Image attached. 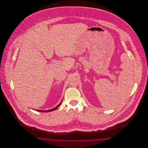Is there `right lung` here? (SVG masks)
I'll use <instances>...</instances> for the list:
<instances>
[{
	"label": "right lung",
	"mask_w": 148,
	"mask_h": 148,
	"mask_svg": "<svg viewBox=\"0 0 148 148\" xmlns=\"http://www.w3.org/2000/svg\"><path fill=\"white\" fill-rule=\"evenodd\" d=\"M62 104V101L60 102V103L59 104V105H58V106H56V108H53V109H50V110H36L38 112H51V111H53V110H56L58 109V108L59 107V106H60V104Z\"/></svg>",
	"instance_id": "1"
}]
</instances>
